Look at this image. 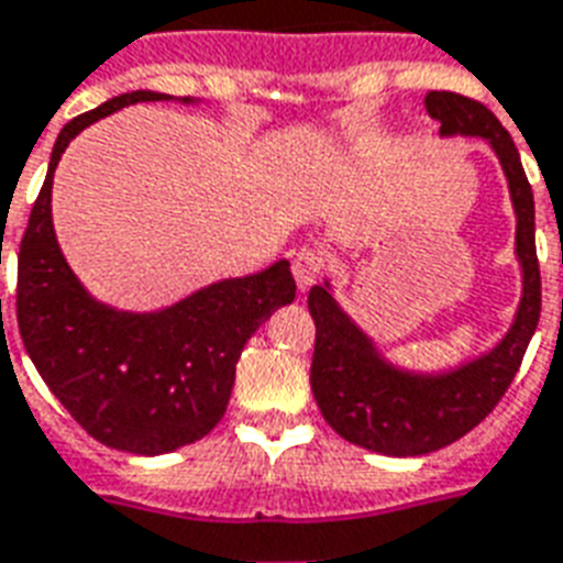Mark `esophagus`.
<instances>
[{"instance_id":"1","label":"esophagus","mask_w":563,"mask_h":563,"mask_svg":"<svg viewBox=\"0 0 563 563\" xmlns=\"http://www.w3.org/2000/svg\"><path fill=\"white\" fill-rule=\"evenodd\" d=\"M322 267H325V255L320 250H311V246H305L294 255V278L299 290H308V287L320 278Z\"/></svg>"}]
</instances>
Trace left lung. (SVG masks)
<instances>
[{"label": "left lung", "mask_w": 563, "mask_h": 563, "mask_svg": "<svg viewBox=\"0 0 563 563\" xmlns=\"http://www.w3.org/2000/svg\"><path fill=\"white\" fill-rule=\"evenodd\" d=\"M426 111L440 123V137L485 141L503 167L517 220L514 258L520 267V302L508 331L490 350L449 367L417 369L387 358L376 338L338 302L331 278L311 287L308 308L317 325L313 399L343 440L390 459L429 455L476 429L517 376L540 320L534 196L511 134L485 104L467 96L429 90Z\"/></svg>", "instance_id": "8db88e82"}]
</instances>
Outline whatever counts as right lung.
Segmentation results:
<instances>
[{"mask_svg": "<svg viewBox=\"0 0 563 563\" xmlns=\"http://www.w3.org/2000/svg\"><path fill=\"white\" fill-rule=\"evenodd\" d=\"M134 102L199 99L132 90L60 129L20 243L16 322L43 382L90 438L132 455H167L222 420L243 346L269 313L294 302L296 282L282 258L155 311L117 308L81 285L55 234L52 178L69 141Z\"/></svg>", "mask_w": 563, "mask_h": 563, "instance_id": "1", "label": "right lung"}]
</instances>
